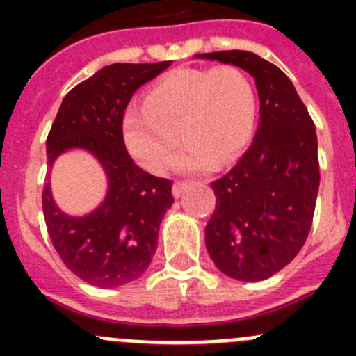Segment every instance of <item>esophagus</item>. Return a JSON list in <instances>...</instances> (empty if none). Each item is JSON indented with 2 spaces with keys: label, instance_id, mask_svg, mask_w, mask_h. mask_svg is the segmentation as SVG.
I'll return each instance as SVG.
<instances>
[{
  "label": "esophagus",
  "instance_id": "obj_1",
  "mask_svg": "<svg viewBox=\"0 0 356 356\" xmlns=\"http://www.w3.org/2000/svg\"><path fill=\"white\" fill-rule=\"evenodd\" d=\"M188 187L187 181H176L175 185H172V196L175 197H180L181 194L185 193V188Z\"/></svg>",
  "mask_w": 356,
  "mask_h": 356
}]
</instances>
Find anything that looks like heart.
<instances>
[{
    "label": "heart",
    "mask_w": 356,
    "mask_h": 356,
    "mask_svg": "<svg viewBox=\"0 0 356 356\" xmlns=\"http://www.w3.org/2000/svg\"><path fill=\"white\" fill-rule=\"evenodd\" d=\"M257 99L250 78L234 65L178 67L160 78L146 102L128 112L124 139L134 159L151 172H163L180 146L184 172H203L234 162L250 140Z\"/></svg>",
    "instance_id": "heart-1"
}]
</instances>
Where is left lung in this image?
<instances>
[{
	"label": "left lung",
	"mask_w": 356,
	"mask_h": 356,
	"mask_svg": "<svg viewBox=\"0 0 356 356\" xmlns=\"http://www.w3.org/2000/svg\"><path fill=\"white\" fill-rule=\"evenodd\" d=\"M197 58L244 69L259 90L260 122L250 149L212 181L216 210L205 244L226 276L260 282L292 262L312 226L319 191L316 127L292 81L271 62L238 49Z\"/></svg>",
	"instance_id": "8db88e82"
}]
</instances>
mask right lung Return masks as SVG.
I'll use <instances>...</instances> for the list:
<instances>
[{
	"instance_id": "add662e5",
	"label": "right lung",
	"mask_w": 356,
	"mask_h": 356,
	"mask_svg": "<svg viewBox=\"0 0 356 356\" xmlns=\"http://www.w3.org/2000/svg\"><path fill=\"white\" fill-rule=\"evenodd\" d=\"M171 62L112 64L65 94L49 130V168L67 149L89 151L105 169L103 203L83 217L58 210L49 184L42 210L56 253L69 271L94 287L112 289L139 278L153 260L162 217L175 203L172 181L134 163L122 139V118L140 85Z\"/></svg>"
}]
</instances>
